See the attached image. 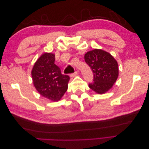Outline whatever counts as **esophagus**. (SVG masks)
Listing matches in <instances>:
<instances>
[{
    "instance_id": "esophagus-1",
    "label": "esophagus",
    "mask_w": 149,
    "mask_h": 149,
    "mask_svg": "<svg viewBox=\"0 0 149 149\" xmlns=\"http://www.w3.org/2000/svg\"><path fill=\"white\" fill-rule=\"evenodd\" d=\"M77 74H78V71H76L74 73L71 74V77H74V76H76Z\"/></svg>"
}]
</instances>
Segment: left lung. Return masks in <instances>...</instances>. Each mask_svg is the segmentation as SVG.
<instances>
[{
  "label": "left lung",
  "mask_w": 149,
  "mask_h": 149,
  "mask_svg": "<svg viewBox=\"0 0 149 149\" xmlns=\"http://www.w3.org/2000/svg\"><path fill=\"white\" fill-rule=\"evenodd\" d=\"M84 60L94 74L89 87L100 94L109 91L119 75L118 64L114 57L102 49H94L85 54Z\"/></svg>",
  "instance_id": "left-lung-1"
}]
</instances>
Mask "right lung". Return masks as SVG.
I'll use <instances>...</instances> for the list:
<instances>
[{"mask_svg": "<svg viewBox=\"0 0 149 149\" xmlns=\"http://www.w3.org/2000/svg\"><path fill=\"white\" fill-rule=\"evenodd\" d=\"M55 56L52 53L41 55L31 70L33 83L37 91L52 101L60 100L68 89L70 76L62 74L55 64Z\"/></svg>", "mask_w": 149, "mask_h": 149, "instance_id": "add662e5", "label": "right lung"}]
</instances>
